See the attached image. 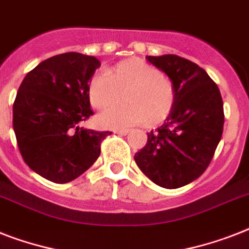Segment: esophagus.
<instances>
[{
  "instance_id": "34e87169",
  "label": "esophagus",
  "mask_w": 249,
  "mask_h": 249,
  "mask_svg": "<svg viewBox=\"0 0 249 249\" xmlns=\"http://www.w3.org/2000/svg\"><path fill=\"white\" fill-rule=\"evenodd\" d=\"M113 133L120 134V136H126V134L129 133V130H126V129H120V130H113Z\"/></svg>"
}]
</instances>
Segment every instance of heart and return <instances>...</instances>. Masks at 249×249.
<instances>
[{
	"label": "heart",
	"mask_w": 249,
	"mask_h": 249,
	"mask_svg": "<svg viewBox=\"0 0 249 249\" xmlns=\"http://www.w3.org/2000/svg\"><path fill=\"white\" fill-rule=\"evenodd\" d=\"M126 103L112 107L97 116V123L106 128H128L133 125L158 124L170 113L174 105L173 84L140 58L123 60L106 72L90 79L88 97L97 109L108 108L123 93Z\"/></svg>",
	"instance_id": "b5f03b06"
}]
</instances>
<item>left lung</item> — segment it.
Listing matches in <instances>:
<instances>
[{"instance_id":"8db88e82","label":"left lung","mask_w":249,"mask_h":249,"mask_svg":"<svg viewBox=\"0 0 249 249\" xmlns=\"http://www.w3.org/2000/svg\"><path fill=\"white\" fill-rule=\"evenodd\" d=\"M173 84L174 105L160 128L147 133V143L134 155L154 183L178 189L204 173L224 130V103L218 86L191 60L173 54L147 55Z\"/></svg>"}]
</instances>
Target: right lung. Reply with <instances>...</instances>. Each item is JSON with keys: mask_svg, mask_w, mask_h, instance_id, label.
<instances>
[{"mask_svg": "<svg viewBox=\"0 0 249 249\" xmlns=\"http://www.w3.org/2000/svg\"><path fill=\"white\" fill-rule=\"evenodd\" d=\"M99 66L95 56L64 53L41 62L19 86L13 107L18 147L27 165L49 181L81 176L111 134L81 126L93 115L88 85Z\"/></svg>", "mask_w": 249, "mask_h": 249, "instance_id": "1", "label": "right lung"}]
</instances>
